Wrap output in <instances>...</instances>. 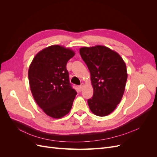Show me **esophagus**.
<instances>
[{
	"instance_id": "34e87169",
	"label": "esophagus",
	"mask_w": 157,
	"mask_h": 157,
	"mask_svg": "<svg viewBox=\"0 0 157 157\" xmlns=\"http://www.w3.org/2000/svg\"><path fill=\"white\" fill-rule=\"evenodd\" d=\"M83 87H84V84H80V86H78L79 90H82V89L83 88Z\"/></svg>"
}]
</instances>
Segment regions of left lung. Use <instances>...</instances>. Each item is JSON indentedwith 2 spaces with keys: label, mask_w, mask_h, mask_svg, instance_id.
Wrapping results in <instances>:
<instances>
[{
  "label": "left lung",
  "mask_w": 157,
  "mask_h": 157,
  "mask_svg": "<svg viewBox=\"0 0 157 157\" xmlns=\"http://www.w3.org/2000/svg\"><path fill=\"white\" fill-rule=\"evenodd\" d=\"M80 54L91 76L93 97L88 106L95 115L105 117L121 101L127 80L126 66L117 52L104 46L80 48Z\"/></svg>",
  "instance_id": "8db88e82"
}]
</instances>
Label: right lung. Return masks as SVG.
Here are the masks:
<instances>
[{"instance_id":"1","label":"right lung","mask_w":157,"mask_h":157,"mask_svg":"<svg viewBox=\"0 0 157 157\" xmlns=\"http://www.w3.org/2000/svg\"><path fill=\"white\" fill-rule=\"evenodd\" d=\"M75 56L69 48L52 45L40 51L29 66L28 77L36 103L47 115L60 118L69 113L77 92L66 68Z\"/></svg>"}]
</instances>
